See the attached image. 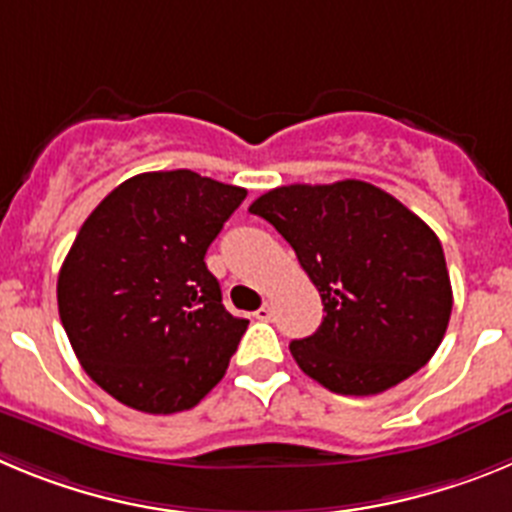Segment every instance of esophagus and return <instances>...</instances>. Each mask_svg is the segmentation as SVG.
<instances>
[{"label": "esophagus", "mask_w": 512, "mask_h": 512, "mask_svg": "<svg viewBox=\"0 0 512 512\" xmlns=\"http://www.w3.org/2000/svg\"><path fill=\"white\" fill-rule=\"evenodd\" d=\"M253 315H256L259 320H271V305H261L259 310L253 312Z\"/></svg>", "instance_id": "1"}]
</instances>
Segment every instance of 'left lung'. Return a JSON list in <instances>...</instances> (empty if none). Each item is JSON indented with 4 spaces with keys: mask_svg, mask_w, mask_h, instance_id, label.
I'll use <instances>...</instances> for the list:
<instances>
[{
    "mask_svg": "<svg viewBox=\"0 0 512 512\" xmlns=\"http://www.w3.org/2000/svg\"><path fill=\"white\" fill-rule=\"evenodd\" d=\"M248 210L295 248L323 323L289 343L307 377L338 395H379L431 361L451 318L441 241L392 194L359 179L289 184Z\"/></svg>",
    "mask_w": 512,
    "mask_h": 512,
    "instance_id": "obj_1",
    "label": "left lung"
}]
</instances>
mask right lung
Masks as SVG:
<instances>
[{
    "mask_svg": "<svg viewBox=\"0 0 512 512\" xmlns=\"http://www.w3.org/2000/svg\"><path fill=\"white\" fill-rule=\"evenodd\" d=\"M246 189L148 171L84 220L58 274V315L84 372L128 408H194L223 379L248 320L223 307L205 253Z\"/></svg>",
    "mask_w": 512,
    "mask_h": 512,
    "instance_id": "obj_1",
    "label": "right lung"
}]
</instances>
